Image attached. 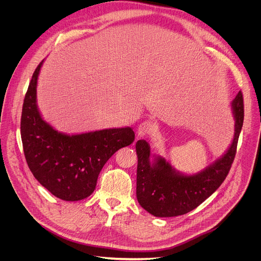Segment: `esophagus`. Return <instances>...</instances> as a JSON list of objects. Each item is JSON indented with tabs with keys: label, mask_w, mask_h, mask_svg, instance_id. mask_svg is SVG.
Here are the masks:
<instances>
[{
	"label": "esophagus",
	"mask_w": 261,
	"mask_h": 261,
	"mask_svg": "<svg viewBox=\"0 0 261 261\" xmlns=\"http://www.w3.org/2000/svg\"><path fill=\"white\" fill-rule=\"evenodd\" d=\"M154 130V125L152 122L150 121H145L143 123H141L139 126H138V129H137V135L138 137H142V136H145L147 134H151Z\"/></svg>",
	"instance_id": "esophagus-1"
}]
</instances>
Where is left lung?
I'll return each mask as SVG.
<instances>
[{
	"label": "left lung",
	"instance_id": "8db88e82",
	"mask_svg": "<svg viewBox=\"0 0 261 261\" xmlns=\"http://www.w3.org/2000/svg\"><path fill=\"white\" fill-rule=\"evenodd\" d=\"M234 134L227 151L215 162L194 174L176 170L165 158L153 156L145 140L136 142V197L146 212L155 217H175L187 214L208 198L226 178L237 153L244 123V99L239 92L231 102Z\"/></svg>",
	"mask_w": 261,
	"mask_h": 261
}]
</instances>
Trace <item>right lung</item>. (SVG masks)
I'll return each mask as SVG.
<instances>
[{
    "label": "right lung",
    "instance_id": "right-lung-1",
    "mask_svg": "<svg viewBox=\"0 0 261 261\" xmlns=\"http://www.w3.org/2000/svg\"><path fill=\"white\" fill-rule=\"evenodd\" d=\"M44 60L36 68L21 113L23 153L35 178L56 197L77 201L95 190L98 175L117 151L135 138L131 127L66 134L45 122L37 105V82Z\"/></svg>",
    "mask_w": 261,
    "mask_h": 261
}]
</instances>
